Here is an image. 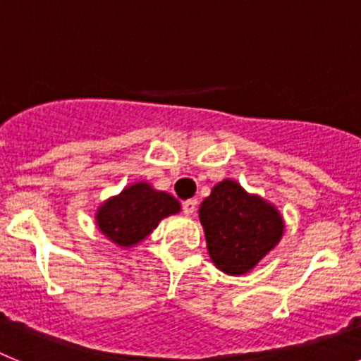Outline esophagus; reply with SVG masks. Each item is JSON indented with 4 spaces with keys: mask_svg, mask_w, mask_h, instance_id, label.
Here are the masks:
<instances>
[{
    "mask_svg": "<svg viewBox=\"0 0 361 361\" xmlns=\"http://www.w3.org/2000/svg\"><path fill=\"white\" fill-rule=\"evenodd\" d=\"M183 209L188 216L193 215L197 212V200L195 199H190V200H184L183 202Z\"/></svg>",
    "mask_w": 361,
    "mask_h": 361,
    "instance_id": "obj_1",
    "label": "esophagus"
}]
</instances>
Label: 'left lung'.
I'll return each mask as SVG.
<instances>
[{
    "label": "left lung",
    "instance_id": "left-lung-1",
    "mask_svg": "<svg viewBox=\"0 0 361 361\" xmlns=\"http://www.w3.org/2000/svg\"><path fill=\"white\" fill-rule=\"evenodd\" d=\"M209 258L226 275L250 273L286 231L282 213L257 193L245 191L237 180L215 184L199 208Z\"/></svg>",
    "mask_w": 361,
    "mask_h": 361
}]
</instances>
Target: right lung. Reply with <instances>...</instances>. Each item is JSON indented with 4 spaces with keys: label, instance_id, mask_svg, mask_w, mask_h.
Returning a JSON list of instances; mask_svg holds the SVG:
<instances>
[{
    "label": "right lung",
    "instance_id": "right-lung-1",
    "mask_svg": "<svg viewBox=\"0 0 361 361\" xmlns=\"http://www.w3.org/2000/svg\"><path fill=\"white\" fill-rule=\"evenodd\" d=\"M180 202L146 180L128 184L121 193L108 197L95 212V226L121 250L141 244L166 216L177 215Z\"/></svg>",
    "mask_w": 361,
    "mask_h": 361
}]
</instances>
